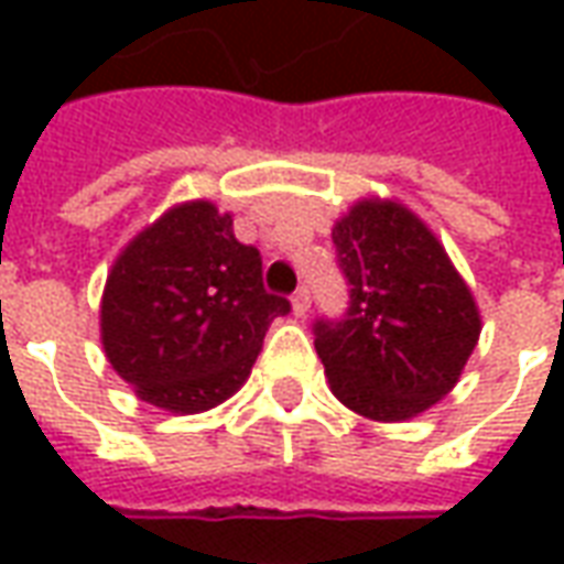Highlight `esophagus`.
Listing matches in <instances>:
<instances>
[{
  "label": "esophagus",
  "instance_id": "esophagus-1",
  "mask_svg": "<svg viewBox=\"0 0 564 564\" xmlns=\"http://www.w3.org/2000/svg\"><path fill=\"white\" fill-rule=\"evenodd\" d=\"M307 311H311V293H307V286H299L293 293V314L305 317Z\"/></svg>",
  "mask_w": 564,
  "mask_h": 564
}]
</instances>
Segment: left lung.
<instances>
[{"instance_id": "1", "label": "left lung", "mask_w": 564, "mask_h": 564, "mask_svg": "<svg viewBox=\"0 0 564 564\" xmlns=\"http://www.w3.org/2000/svg\"><path fill=\"white\" fill-rule=\"evenodd\" d=\"M350 302L314 323L332 392L380 423L423 414L444 399L471 356L480 314L471 290L420 217L368 198L332 229Z\"/></svg>"}]
</instances>
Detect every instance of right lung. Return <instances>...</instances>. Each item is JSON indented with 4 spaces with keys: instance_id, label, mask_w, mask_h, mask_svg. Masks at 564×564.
<instances>
[{
    "instance_id": "1",
    "label": "right lung",
    "mask_w": 564,
    "mask_h": 564,
    "mask_svg": "<svg viewBox=\"0 0 564 564\" xmlns=\"http://www.w3.org/2000/svg\"><path fill=\"white\" fill-rule=\"evenodd\" d=\"M290 302L262 283V257L232 217L186 202L117 257L102 295V347L139 399L172 414L226 402Z\"/></svg>"
}]
</instances>
